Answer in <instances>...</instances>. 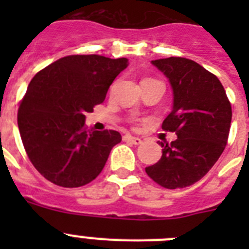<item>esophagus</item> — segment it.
<instances>
[{
    "mask_svg": "<svg viewBox=\"0 0 249 249\" xmlns=\"http://www.w3.org/2000/svg\"><path fill=\"white\" fill-rule=\"evenodd\" d=\"M123 140L126 141V142H129V143H132V144H141V143H142L141 138L133 137V136H129V135L124 136V137H123Z\"/></svg>",
    "mask_w": 249,
    "mask_h": 249,
    "instance_id": "1",
    "label": "esophagus"
}]
</instances>
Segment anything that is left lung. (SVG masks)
Wrapping results in <instances>:
<instances>
[{"label":"left lung","instance_id":"obj_1","mask_svg":"<svg viewBox=\"0 0 249 249\" xmlns=\"http://www.w3.org/2000/svg\"><path fill=\"white\" fill-rule=\"evenodd\" d=\"M152 65L168 78L172 111L162 123L176 132L172 143L160 142L162 157L146 167L149 177L169 190L198 182L221 157L230 135L232 108L223 86L214 74L192 59H155Z\"/></svg>","mask_w":249,"mask_h":249}]
</instances>
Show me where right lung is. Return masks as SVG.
<instances>
[{"label": "right lung", "mask_w": 249, "mask_h": 249, "mask_svg": "<svg viewBox=\"0 0 249 249\" xmlns=\"http://www.w3.org/2000/svg\"><path fill=\"white\" fill-rule=\"evenodd\" d=\"M127 58L73 54L32 78L18 108V129L28 158L46 179L61 187L93 181L120 143V132L85 127L86 113L105 101Z\"/></svg>", "instance_id": "right-lung-1"}]
</instances>
